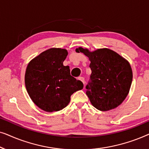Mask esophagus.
Masks as SVG:
<instances>
[{"label": "esophagus", "mask_w": 149, "mask_h": 149, "mask_svg": "<svg viewBox=\"0 0 149 149\" xmlns=\"http://www.w3.org/2000/svg\"><path fill=\"white\" fill-rule=\"evenodd\" d=\"M79 80H80L81 81H82L83 84H85V79L83 78V77H79Z\"/></svg>", "instance_id": "obj_1"}]
</instances>
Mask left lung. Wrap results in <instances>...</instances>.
Returning <instances> with one entry per match:
<instances>
[{
  "label": "left lung",
  "mask_w": 149,
  "mask_h": 149,
  "mask_svg": "<svg viewBox=\"0 0 149 149\" xmlns=\"http://www.w3.org/2000/svg\"><path fill=\"white\" fill-rule=\"evenodd\" d=\"M76 52L83 53L91 62L86 94L91 104L101 111L117 108L127 97L132 85L133 74L128 61L107 48L89 52L79 47Z\"/></svg>",
  "instance_id": "left-lung-1"
}]
</instances>
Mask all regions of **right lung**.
Listing matches in <instances>:
<instances>
[{
  "instance_id": "1",
  "label": "right lung",
  "mask_w": 149,
  "mask_h": 149,
  "mask_svg": "<svg viewBox=\"0 0 149 149\" xmlns=\"http://www.w3.org/2000/svg\"><path fill=\"white\" fill-rule=\"evenodd\" d=\"M68 52L65 49L51 48L30 61L25 73L26 90L32 102L46 112L60 111L70 101L75 91L83 84L70 73L63 62Z\"/></svg>"
}]
</instances>
